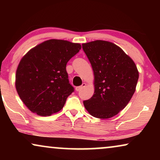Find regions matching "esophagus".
Returning a JSON list of instances; mask_svg holds the SVG:
<instances>
[{"label": "esophagus", "mask_w": 160, "mask_h": 160, "mask_svg": "<svg viewBox=\"0 0 160 160\" xmlns=\"http://www.w3.org/2000/svg\"><path fill=\"white\" fill-rule=\"evenodd\" d=\"M86 86V84H85V83H83V84L81 85V86H78V87H76V90L77 91V92H78V91H80L81 89H82V88H84V87Z\"/></svg>", "instance_id": "1"}]
</instances>
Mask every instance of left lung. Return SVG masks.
<instances>
[{"label":"left lung","instance_id":"obj_1","mask_svg":"<svg viewBox=\"0 0 160 160\" xmlns=\"http://www.w3.org/2000/svg\"><path fill=\"white\" fill-rule=\"evenodd\" d=\"M95 76V92L84 100L94 117L109 119L125 108L135 91L139 74L135 62L114 43L97 40L83 43Z\"/></svg>","mask_w":160,"mask_h":160}]
</instances>
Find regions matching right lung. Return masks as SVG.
Returning a JSON list of instances; mask_svg holds the SVG:
<instances>
[{
    "mask_svg": "<svg viewBox=\"0 0 160 160\" xmlns=\"http://www.w3.org/2000/svg\"><path fill=\"white\" fill-rule=\"evenodd\" d=\"M79 43L51 39L37 45L22 58L16 72L17 93L32 112L46 117L58 112L74 91L67 62L81 49Z\"/></svg>",
    "mask_w": 160,
    "mask_h": 160,
    "instance_id": "obj_1",
    "label": "right lung"
}]
</instances>
